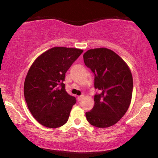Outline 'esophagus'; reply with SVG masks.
I'll use <instances>...</instances> for the list:
<instances>
[{"label": "esophagus", "instance_id": "esophagus-1", "mask_svg": "<svg viewBox=\"0 0 158 158\" xmlns=\"http://www.w3.org/2000/svg\"><path fill=\"white\" fill-rule=\"evenodd\" d=\"M83 98H84V95H80V96H78V97H77V100H78L79 102V101H81L82 99H83Z\"/></svg>", "mask_w": 158, "mask_h": 158}]
</instances>
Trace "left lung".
<instances>
[{"label":"left lung","mask_w":158,"mask_h":158,"mask_svg":"<svg viewBox=\"0 0 158 158\" xmlns=\"http://www.w3.org/2000/svg\"><path fill=\"white\" fill-rule=\"evenodd\" d=\"M85 65L95 75V105L85 113L87 121L97 127L114 125L129 108L133 79L129 67L113 51L106 48L90 49L84 56Z\"/></svg>","instance_id":"left-lung-1"}]
</instances>
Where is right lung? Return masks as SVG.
<instances>
[{
	"label": "right lung",
	"instance_id": "right-lung-1",
	"mask_svg": "<svg viewBox=\"0 0 158 158\" xmlns=\"http://www.w3.org/2000/svg\"><path fill=\"white\" fill-rule=\"evenodd\" d=\"M83 50L53 47L32 64L23 92L29 111L41 125L56 128L65 124L76 98L66 92L65 74Z\"/></svg>",
	"mask_w": 158,
	"mask_h": 158
}]
</instances>
